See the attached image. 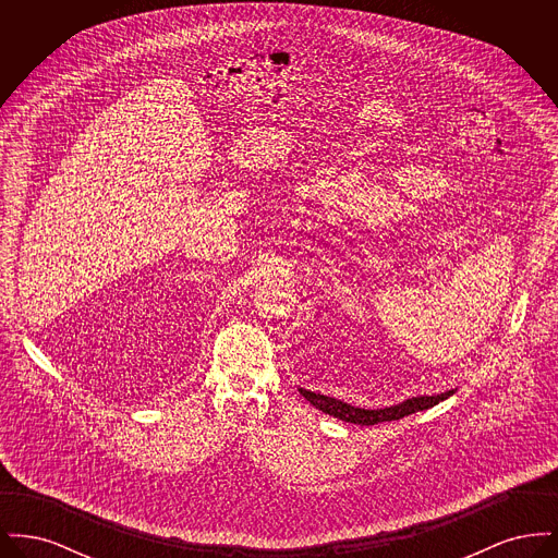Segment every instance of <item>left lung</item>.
Masks as SVG:
<instances>
[{
  "instance_id": "obj_1",
  "label": "left lung",
  "mask_w": 558,
  "mask_h": 558,
  "mask_svg": "<svg viewBox=\"0 0 558 558\" xmlns=\"http://www.w3.org/2000/svg\"><path fill=\"white\" fill-rule=\"evenodd\" d=\"M299 393L307 399L316 410H322L324 414H330L343 423L351 425L371 426L378 423H387V421H399L403 416H410L414 412H423L433 405H437L439 401L451 398L456 393V389L437 393V396H416V398L403 399L393 405H385V408H360V405H351L343 399L330 398V396H322L316 391L303 389L299 387Z\"/></svg>"
}]
</instances>
